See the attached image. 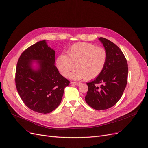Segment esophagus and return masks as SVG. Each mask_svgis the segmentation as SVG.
Listing matches in <instances>:
<instances>
[{
  "label": "esophagus",
  "instance_id": "esophagus-1",
  "mask_svg": "<svg viewBox=\"0 0 148 148\" xmlns=\"http://www.w3.org/2000/svg\"><path fill=\"white\" fill-rule=\"evenodd\" d=\"M71 85H79L80 83L79 82H71Z\"/></svg>",
  "mask_w": 148,
  "mask_h": 148
}]
</instances>
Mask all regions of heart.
Here are the masks:
<instances>
[{"label": "heart", "mask_w": 148, "mask_h": 148, "mask_svg": "<svg viewBox=\"0 0 148 148\" xmlns=\"http://www.w3.org/2000/svg\"><path fill=\"white\" fill-rule=\"evenodd\" d=\"M106 51L91 43L79 42L71 47L67 55L61 54L56 59V66L64 77H67L75 67L76 69L70 75L72 79L85 78L91 80L99 76L107 63Z\"/></svg>", "instance_id": "obj_1"}]
</instances>
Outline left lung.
Instances as JSON below:
<instances>
[{
  "mask_svg": "<svg viewBox=\"0 0 148 148\" xmlns=\"http://www.w3.org/2000/svg\"><path fill=\"white\" fill-rule=\"evenodd\" d=\"M108 54L107 63L101 74L86 83L88 90L85 101L98 110L109 109L119 101L127 83V60L115 43L104 38H99Z\"/></svg>",
  "mask_w": 148,
  "mask_h": 148,
  "instance_id": "left-lung-1",
  "label": "left lung"
}]
</instances>
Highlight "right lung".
I'll return each mask as SVG.
<instances>
[{"mask_svg": "<svg viewBox=\"0 0 148 148\" xmlns=\"http://www.w3.org/2000/svg\"><path fill=\"white\" fill-rule=\"evenodd\" d=\"M55 56V51L43 40L26 49L17 63V91L25 105L34 112L48 114L56 109L70 83L54 65Z\"/></svg>", "mask_w": 148, "mask_h": 148, "instance_id": "obj_1", "label": "right lung"}]
</instances>
